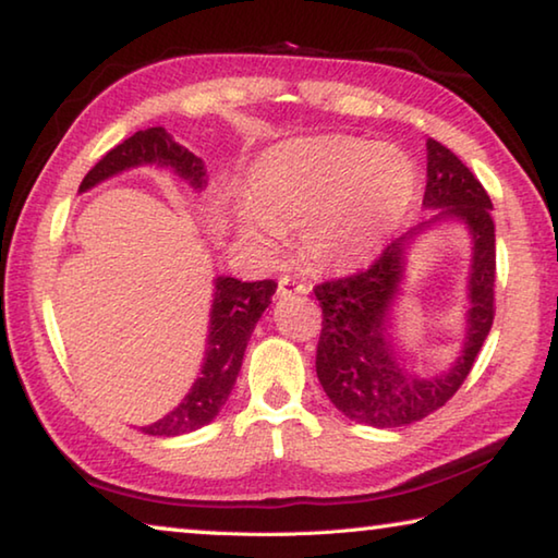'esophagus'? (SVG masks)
Returning <instances> with one entry per match:
<instances>
[{
	"label": "esophagus",
	"instance_id": "1",
	"mask_svg": "<svg viewBox=\"0 0 558 558\" xmlns=\"http://www.w3.org/2000/svg\"><path fill=\"white\" fill-rule=\"evenodd\" d=\"M300 292H307V286H302L295 278H280L278 280V295L280 298H290V295H300Z\"/></svg>",
	"mask_w": 558,
	"mask_h": 558
}]
</instances>
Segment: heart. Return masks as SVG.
Returning a JSON list of instances; mask_svg holds the SVG:
<instances>
[{"instance_id": "b5f03b06", "label": "heart", "mask_w": 558, "mask_h": 558, "mask_svg": "<svg viewBox=\"0 0 558 558\" xmlns=\"http://www.w3.org/2000/svg\"><path fill=\"white\" fill-rule=\"evenodd\" d=\"M253 209L241 231L276 251L300 231L317 270L347 272L374 263L391 243L415 194V167L393 145L327 135L272 147L251 169Z\"/></svg>"}]
</instances>
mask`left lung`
Segmentation results:
<instances>
[{
  "label": "left lung",
  "mask_w": 558,
  "mask_h": 558,
  "mask_svg": "<svg viewBox=\"0 0 558 558\" xmlns=\"http://www.w3.org/2000/svg\"><path fill=\"white\" fill-rule=\"evenodd\" d=\"M426 209H438L391 241L369 268L354 276L319 282L323 307L317 342V379L339 411L374 428H399L446 405L468 379L495 319V221L493 202L475 174L446 145L428 140ZM442 218L469 226L473 260L469 279V329L457 364L440 377H418L404 369L388 332L400 294L404 251L418 232Z\"/></svg>",
  "instance_id": "left-lung-1"
}]
</instances>
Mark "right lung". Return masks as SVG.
Returning a JSON list of instances; mask_svg holds the SVG:
<instances>
[{"mask_svg":"<svg viewBox=\"0 0 558 558\" xmlns=\"http://www.w3.org/2000/svg\"><path fill=\"white\" fill-rule=\"evenodd\" d=\"M140 165L172 167L194 189H204L206 184V169L199 157L174 143L165 128H147L135 132V135L128 137L118 147H112L83 177L81 192L96 186L102 179L116 177L125 172V169ZM276 288V280L241 282L223 276L216 278L202 374L196 376V381L184 396V401L172 413H167L165 418H159L153 426H145L143 433L157 438L182 436V433H192L206 426V423H211L219 415L221 405L233 389L235 376L241 372L243 352L248 347L253 327H256L260 315L266 313Z\"/></svg>","mask_w":558,"mask_h":558,"instance_id":"obj_1","label":"right lung"}]
</instances>
